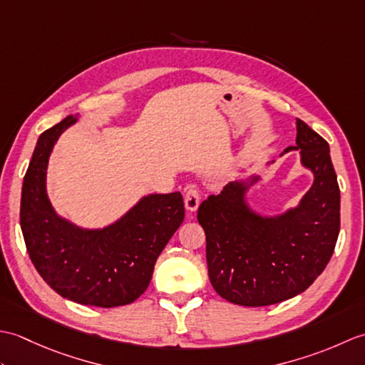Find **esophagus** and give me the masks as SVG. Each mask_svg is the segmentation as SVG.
Segmentation results:
<instances>
[{
    "label": "esophagus",
    "mask_w": 365,
    "mask_h": 365,
    "mask_svg": "<svg viewBox=\"0 0 365 365\" xmlns=\"http://www.w3.org/2000/svg\"><path fill=\"white\" fill-rule=\"evenodd\" d=\"M199 204H200L199 190L195 187V185H190L187 188V192H185V207H187V210L195 212L197 210Z\"/></svg>",
    "instance_id": "1"
}]
</instances>
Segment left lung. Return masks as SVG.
Here are the masks:
<instances>
[{"instance_id": "8db88e82", "label": "left lung", "mask_w": 365, "mask_h": 365, "mask_svg": "<svg viewBox=\"0 0 365 365\" xmlns=\"http://www.w3.org/2000/svg\"><path fill=\"white\" fill-rule=\"evenodd\" d=\"M298 149L315 180L293 210L262 218L245 204L242 183L226 185L199 205L208 277L216 293L234 304L260 307L297 297L323 273L334 252L340 190L329 145L297 119V145L285 152Z\"/></svg>"}]
</instances>
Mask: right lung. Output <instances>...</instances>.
Here are the masks:
<instances>
[{
  "mask_svg": "<svg viewBox=\"0 0 365 365\" xmlns=\"http://www.w3.org/2000/svg\"><path fill=\"white\" fill-rule=\"evenodd\" d=\"M75 120L68 115L38 136L23 178V238L38 274L63 298L97 307L125 306L149 287L155 262L183 222V197L178 191L147 196L102 230L59 218L46 196V165L56 139Z\"/></svg>",
  "mask_w": 365,
  "mask_h": 365,
  "instance_id": "obj_1",
  "label": "right lung"
}]
</instances>
